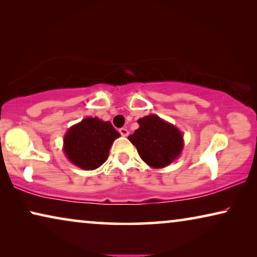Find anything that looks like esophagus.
Here are the masks:
<instances>
[{
  "label": "esophagus",
  "mask_w": 257,
  "mask_h": 257,
  "mask_svg": "<svg viewBox=\"0 0 257 257\" xmlns=\"http://www.w3.org/2000/svg\"><path fill=\"white\" fill-rule=\"evenodd\" d=\"M119 132H120V135H121L122 137H127V136H128V130L125 128V127L119 128Z\"/></svg>",
  "instance_id": "esophagus-1"
}]
</instances>
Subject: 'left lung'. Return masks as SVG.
<instances>
[{
	"label": "left lung",
	"instance_id": "obj_1",
	"mask_svg": "<svg viewBox=\"0 0 257 257\" xmlns=\"http://www.w3.org/2000/svg\"><path fill=\"white\" fill-rule=\"evenodd\" d=\"M139 128L128 137L137 147L139 156L147 165L163 168L180 156L184 139L174 125L163 120L156 114L140 118Z\"/></svg>",
	"mask_w": 257,
	"mask_h": 257
}]
</instances>
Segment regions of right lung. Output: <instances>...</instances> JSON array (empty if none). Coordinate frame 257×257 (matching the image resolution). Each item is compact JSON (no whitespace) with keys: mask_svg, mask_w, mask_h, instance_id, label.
<instances>
[{"mask_svg":"<svg viewBox=\"0 0 257 257\" xmlns=\"http://www.w3.org/2000/svg\"><path fill=\"white\" fill-rule=\"evenodd\" d=\"M119 136L110 121L85 118L68 130L63 150L73 165L96 170L107 160L111 145Z\"/></svg>","mask_w":257,"mask_h":257,"instance_id":"obj_1","label":"right lung"}]
</instances>
